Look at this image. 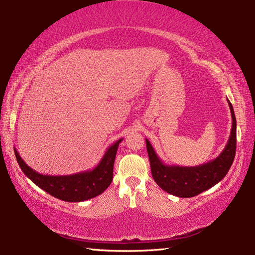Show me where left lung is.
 Instances as JSON below:
<instances>
[{
  "instance_id": "left-lung-1",
  "label": "left lung",
  "mask_w": 255,
  "mask_h": 255,
  "mask_svg": "<svg viewBox=\"0 0 255 255\" xmlns=\"http://www.w3.org/2000/svg\"><path fill=\"white\" fill-rule=\"evenodd\" d=\"M228 106L233 119L229 139L224 151L207 163L195 167L165 164L157 156L149 140L145 139L152 177L164 192L178 197H193L213 187L227 175L236 153V117L229 100Z\"/></svg>"
}]
</instances>
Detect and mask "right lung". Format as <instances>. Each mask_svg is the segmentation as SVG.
Wrapping results in <instances>:
<instances>
[{"label":"right lung","instance_id":"1","mask_svg":"<svg viewBox=\"0 0 255 255\" xmlns=\"http://www.w3.org/2000/svg\"><path fill=\"white\" fill-rule=\"evenodd\" d=\"M121 140L123 138L109 146L99 164L93 170L77 172L72 175H42L27 165L15 148L14 154L22 172L43 191L66 202H83L99 196L110 186L113 178V164H115L117 149Z\"/></svg>","mask_w":255,"mask_h":255}]
</instances>
